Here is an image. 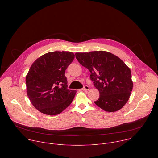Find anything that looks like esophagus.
I'll use <instances>...</instances> for the list:
<instances>
[{
    "label": "esophagus",
    "mask_w": 158,
    "mask_h": 158,
    "mask_svg": "<svg viewBox=\"0 0 158 158\" xmlns=\"http://www.w3.org/2000/svg\"><path fill=\"white\" fill-rule=\"evenodd\" d=\"M88 90H89V87L88 85H85L82 88V91H88Z\"/></svg>",
    "instance_id": "obj_1"
}]
</instances>
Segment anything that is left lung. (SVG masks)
<instances>
[{"label": "left lung", "mask_w": 158, "mask_h": 158, "mask_svg": "<svg viewBox=\"0 0 158 158\" xmlns=\"http://www.w3.org/2000/svg\"><path fill=\"white\" fill-rule=\"evenodd\" d=\"M78 62L91 73L90 78L99 91L94 103L107 112L121 109L127 102L133 82L129 67L118 56L99 51L77 52Z\"/></svg>", "instance_id": "8db88e82"}]
</instances>
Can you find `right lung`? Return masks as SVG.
<instances>
[{"label": "right lung", "mask_w": 158, "mask_h": 158, "mask_svg": "<svg viewBox=\"0 0 158 158\" xmlns=\"http://www.w3.org/2000/svg\"><path fill=\"white\" fill-rule=\"evenodd\" d=\"M74 57L71 52H50L37 59L31 66L26 78L27 94L42 113L57 115L73 101L76 91L67 89L65 71Z\"/></svg>", "instance_id": "1"}]
</instances>
